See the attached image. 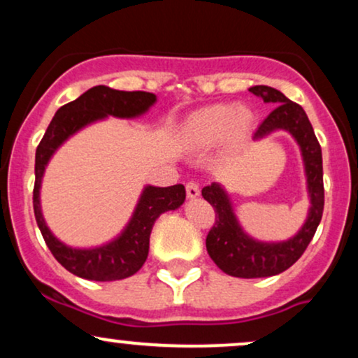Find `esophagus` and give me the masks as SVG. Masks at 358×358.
Returning a JSON list of instances; mask_svg holds the SVG:
<instances>
[{
    "mask_svg": "<svg viewBox=\"0 0 358 358\" xmlns=\"http://www.w3.org/2000/svg\"><path fill=\"white\" fill-rule=\"evenodd\" d=\"M200 195V188H199V183L195 182H188L187 183V196L188 199H196V196Z\"/></svg>",
    "mask_w": 358,
    "mask_h": 358,
    "instance_id": "obj_1",
    "label": "esophagus"
}]
</instances>
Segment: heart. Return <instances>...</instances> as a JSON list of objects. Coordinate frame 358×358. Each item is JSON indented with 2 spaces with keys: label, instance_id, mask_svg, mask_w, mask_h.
I'll return each mask as SVG.
<instances>
[{
  "label": "heart",
  "instance_id": "heart-1",
  "mask_svg": "<svg viewBox=\"0 0 358 358\" xmlns=\"http://www.w3.org/2000/svg\"><path fill=\"white\" fill-rule=\"evenodd\" d=\"M249 110L236 106H212L200 109L185 122L182 141L188 150H208L225 138L239 139L249 126Z\"/></svg>",
  "mask_w": 358,
  "mask_h": 358
}]
</instances>
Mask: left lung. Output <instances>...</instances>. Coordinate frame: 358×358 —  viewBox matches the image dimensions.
I'll return each instance as SVG.
<instances>
[{
	"label": "left lung",
	"mask_w": 358,
	"mask_h": 358,
	"mask_svg": "<svg viewBox=\"0 0 358 358\" xmlns=\"http://www.w3.org/2000/svg\"><path fill=\"white\" fill-rule=\"evenodd\" d=\"M249 92L261 97L266 104L273 106L269 116L254 133V141L269 136L274 131H286L299 146L305 165L310 208L305 224L293 237L287 241L264 242L254 239L242 229L234 212L231 196L220 183L213 182L202 188V196L215 210V224L205 242L208 256L225 274L245 279L276 276L291 268L313 239L324 205L322 148L305 109L287 99L278 89L268 85H254Z\"/></svg>",
	"instance_id": "8db88e82"
}]
</instances>
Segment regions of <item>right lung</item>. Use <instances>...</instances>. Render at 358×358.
<instances>
[{"instance_id": "1", "label": "right lung", "mask_w": 358, "mask_h": 358, "mask_svg": "<svg viewBox=\"0 0 358 358\" xmlns=\"http://www.w3.org/2000/svg\"><path fill=\"white\" fill-rule=\"evenodd\" d=\"M155 102L156 96L151 92H143V90L126 92L106 85H96L57 110L36 148L34 188L36 224L53 257L76 276L89 281H117L138 273L148 257L150 236L156 219L162 213L182 207L187 192L183 185H173V187L146 185L139 195L133 215L121 234H117L113 241L96 248H72L57 239L43 219L40 188H42L45 168L55 151L84 127L97 121H104L109 116L119 119L139 117L146 114Z\"/></svg>"}]
</instances>
